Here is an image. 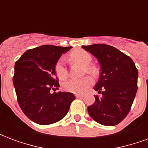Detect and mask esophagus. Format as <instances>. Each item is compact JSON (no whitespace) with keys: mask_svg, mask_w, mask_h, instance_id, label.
<instances>
[{"mask_svg":"<svg viewBox=\"0 0 148 148\" xmlns=\"http://www.w3.org/2000/svg\"><path fill=\"white\" fill-rule=\"evenodd\" d=\"M75 97L77 98H82V97H84V95H82V94H75Z\"/></svg>","mask_w":148,"mask_h":148,"instance_id":"obj_1","label":"esophagus"}]
</instances>
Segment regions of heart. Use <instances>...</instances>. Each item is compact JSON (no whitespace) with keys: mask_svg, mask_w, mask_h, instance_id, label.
Wrapping results in <instances>:
<instances>
[{"mask_svg":"<svg viewBox=\"0 0 148 148\" xmlns=\"http://www.w3.org/2000/svg\"><path fill=\"white\" fill-rule=\"evenodd\" d=\"M70 58L72 61L80 62L85 66L86 71L88 73L94 74L96 73V69L90 66L92 62V56L89 52L82 49H77L70 54ZM55 74L59 79H65L67 77L68 71L66 67L63 58H59L55 65ZM93 84V79L89 76L84 77L80 79L71 78L63 83L62 87L66 91L70 93L82 94L87 90V89Z\"/></svg>","mask_w":148,"mask_h":148,"instance_id":"obj_1","label":"heart"}]
</instances>
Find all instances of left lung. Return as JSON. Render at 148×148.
Returning <instances> with one entry per match:
<instances>
[{"instance_id": "obj_1", "label": "left lung", "mask_w": 148, "mask_h": 148, "mask_svg": "<svg viewBox=\"0 0 148 148\" xmlns=\"http://www.w3.org/2000/svg\"><path fill=\"white\" fill-rule=\"evenodd\" d=\"M97 59L101 74L94 90L101 93L88 107L94 121L106 126H114L126 117L137 91L138 71L132 59L118 49L106 44L82 46Z\"/></svg>"}]
</instances>
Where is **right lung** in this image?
Segmentation results:
<instances>
[{"label": "right lung", "instance_id": "right-lung-1", "mask_svg": "<svg viewBox=\"0 0 148 148\" xmlns=\"http://www.w3.org/2000/svg\"><path fill=\"white\" fill-rule=\"evenodd\" d=\"M71 48L40 46L26 51L15 63L12 81L19 106L36 124L47 125L62 120L75 99L69 92L51 93L59 87L55 63Z\"/></svg>", "mask_w": 148, "mask_h": 148}]
</instances>
